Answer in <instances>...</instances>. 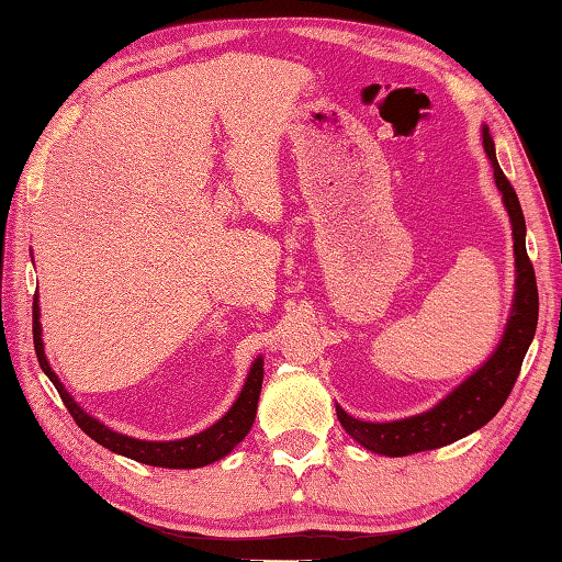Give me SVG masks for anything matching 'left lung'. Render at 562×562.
<instances>
[{"label":"left lung","mask_w":562,"mask_h":562,"mask_svg":"<svg viewBox=\"0 0 562 562\" xmlns=\"http://www.w3.org/2000/svg\"><path fill=\"white\" fill-rule=\"evenodd\" d=\"M483 147L493 164L495 183L499 193H503L512 220V236H515L517 292L505 336L499 340L491 360L479 372H473L459 389H453L445 401L423 415L405 417V420L396 423H364L336 405L338 420L345 427V432L374 453L408 457V453L447 447L451 441L471 435L485 423H491L497 411L505 405L512 389H515L524 355H527L533 340L536 324H539V290H536V274L527 254V241H524L527 224H524V212L515 188H512L507 176L499 169L493 137L487 133V127H483Z\"/></svg>","instance_id":"obj_1"}]
</instances>
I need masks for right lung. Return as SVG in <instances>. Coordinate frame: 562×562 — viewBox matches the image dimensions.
Instances as JSON below:
<instances>
[{
    "instance_id": "right-lung-1",
    "label": "right lung",
    "mask_w": 562,
    "mask_h": 562,
    "mask_svg": "<svg viewBox=\"0 0 562 562\" xmlns=\"http://www.w3.org/2000/svg\"><path fill=\"white\" fill-rule=\"evenodd\" d=\"M38 316H41L38 296H33V345H35V357H38L41 369L55 384L59 398H63V403L67 405L69 415L75 417V423L93 441H99V445L105 449L123 453V457L135 459L139 463L161 465V469H200V465H207L212 461H220L222 457H226V453H229L238 445V441L248 435L250 425H254V420H256L260 386H262V360L260 357L254 362V367H250L246 384H244L241 393H238L236 403L232 405V411L226 413L220 423L207 427L205 432L186 437V439H176V441H145V439L117 435L111 427L99 423L97 417L83 413L75 403V398H71L65 391V386L59 384V379L55 376L50 364H47V360H45Z\"/></svg>"
}]
</instances>
